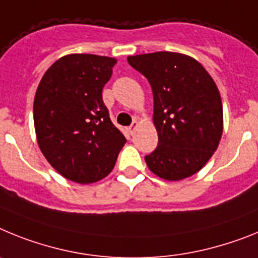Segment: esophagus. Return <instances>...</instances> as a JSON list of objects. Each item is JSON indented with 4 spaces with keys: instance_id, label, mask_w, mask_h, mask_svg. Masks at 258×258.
Returning <instances> with one entry per match:
<instances>
[{
    "instance_id": "esophagus-1",
    "label": "esophagus",
    "mask_w": 258,
    "mask_h": 258,
    "mask_svg": "<svg viewBox=\"0 0 258 258\" xmlns=\"http://www.w3.org/2000/svg\"><path fill=\"white\" fill-rule=\"evenodd\" d=\"M136 127H138V122H136V120H135V122L132 123L131 126L128 127V132H130V134H131V135H132V134H134V132H135Z\"/></svg>"
}]
</instances>
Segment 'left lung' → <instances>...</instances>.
I'll return each mask as SVG.
<instances>
[{
    "mask_svg": "<svg viewBox=\"0 0 258 258\" xmlns=\"http://www.w3.org/2000/svg\"><path fill=\"white\" fill-rule=\"evenodd\" d=\"M153 92L158 145L145 162L166 180L196 174L209 161L223 130L222 101L212 76L196 59L172 51L127 58Z\"/></svg>",
    "mask_w": 258,
    "mask_h": 258,
    "instance_id": "obj_1",
    "label": "left lung"
}]
</instances>
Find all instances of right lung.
<instances>
[{"mask_svg":"<svg viewBox=\"0 0 258 258\" xmlns=\"http://www.w3.org/2000/svg\"><path fill=\"white\" fill-rule=\"evenodd\" d=\"M115 63L101 55H66L49 67L36 91L40 149L62 176L80 184L105 178L126 143L102 100Z\"/></svg>","mask_w":258,"mask_h":258,"instance_id":"right-lung-1","label":"right lung"}]
</instances>
